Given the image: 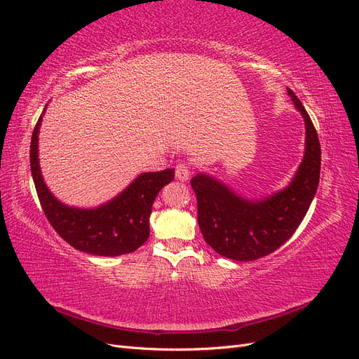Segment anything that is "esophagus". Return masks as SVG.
Wrapping results in <instances>:
<instances>
[{
    "instance_id": "1",
    "label": "esophagus",
    "mask_w": 359,
    "mask_h": 359,
    "mask_svg": "<svg viewBox=\"0 0 359 359\" xmlns=\"http://www.w3.org/2000/svg\"><path fill=\"white\" fill-rule=\"evenodd\" d=\"M175 177H177V180H180L182 182L187 181L190 178V169H189V166L187 165H178L175 168Z\"/></svg>"
}]
</instances>
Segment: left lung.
I'll use <instances>...</instances> for the list:
<instances>
[{
	"instance_id": "obj_1",
	"label": "left lung",
	"mask_w": 359,
	"mask_h": 359,
	"mask_svg": "<svg viewBox=\"0 0 359 359\" xmlns=\"http://www.w3.org/2000/svg\"><path fill=\"white\" fill-rule=\"evenodd\" d=\"M304 118L306 144L289 184L265 198L248 199L229 184L201 172L191 178L198 198V223L206 244L227 259L248 262L283 245L295 233L318 191L320 144L316 128L298 97L287 88Z\"/></svg>"
}]
</instances>
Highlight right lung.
Listing matches in <instances>:
<instances>
[{
	"label": "right lung",
	"mask_w": 359,
	"mask_h": 359,
	"mask_svg": "<svg viewBox=\"0 0 359 359\" xmlns=\"http://www.w3.org/2000/svg\"><path fill=\"white\" fill-rule=\"evenodd\" d=\"M43 109L31 137L29 163L37 196L49 223L64 241L94 256L132 253L149 236V215L158 191L175 177V169L144 172L115 198L94 208L70 206L53 196L41 175L39 133Z\"/></svg>",
	"instance_id": "add662e5"
}]
</instances>
